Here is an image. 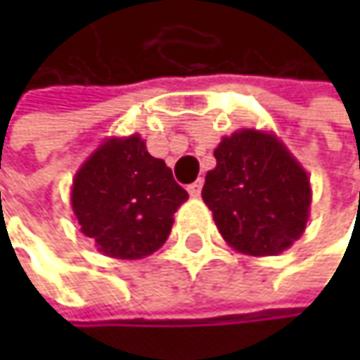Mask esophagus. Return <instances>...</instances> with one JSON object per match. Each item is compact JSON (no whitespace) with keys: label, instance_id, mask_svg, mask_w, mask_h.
<instances>
[{"label":"esophagus","instance_id":"34e87169","mask_svg":"<svg viewBox=\"0 0 360 360\" xmlns=\"http://www.w3.org/2000/svg\"><path fill=\"white\" fill-rule=\"evenodd\" d=\"M202 185H204V181L202 179L189 183V185H187V191H189V195H191V198H198V195L202 193Z\"/></svg>","mask_w":360,"mask_h":360}]
</instances>
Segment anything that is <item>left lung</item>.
I'll return each mask as SVG.
<instances>
[{
	"label": "left lung",
	"mask_w": 360,
	"mask_h": 360,
	"mask_svg": "<svg viewBox=\"0 0 360 360\" xmlns=\"http://www.w3.org/2000/svg\"><path fill=\"white\" fill-rule=\"evenodd\" d=\"M204 204L223 240L240 254L277 256L307 229L311 181L285 143L269 131L240 129L214 148Z\"/></svg>",
	"instance_id": "8db88e82"
}]
</instances>
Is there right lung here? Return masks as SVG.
Returning a JSON list of instances; mask_svg holds the SVG:
<instances>
[{
	"instance_id": "1",
	"label": "right lung",
	"mask_w": 360,
	"mask_h": 360,
	"mask_svg": "<svg viewBox=\"0 0 360 360\" xmlns=\"http://www.w3.org/2000/svg\"><path fill=\"white\" fill-rule=\"evenodd\" d=\"M187 198L173 171L148 152L137 133L104 139L81 165L70 187L81 233L102 254L122 260L158 250Z\"/></svg>"
}]
</instances>
